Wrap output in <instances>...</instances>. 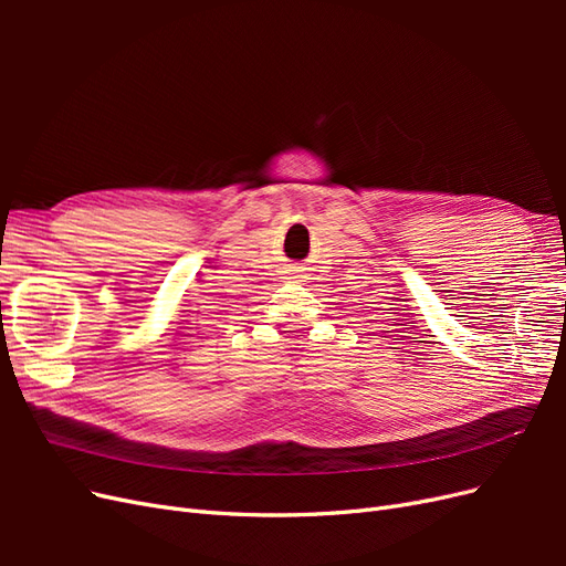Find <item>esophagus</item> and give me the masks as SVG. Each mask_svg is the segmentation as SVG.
Returning a JSON list of instances; mask_svg holds the SVG:
<instances>
[{
  "label": "esophagus",
  "mask_w": 566,
  "mask_h": 566,
  "mask_svg": "<svg viewBox=\"0 0 566 566\" xmlns=\"http://www.w3.org/2000/svg\"><path fill=\"white\" fill-rule=\"evenodd\" d=\"M290 279H300V276H290Z\"/></svg>",
  "instance_id": "esophagus-1"
}]
</instances>
